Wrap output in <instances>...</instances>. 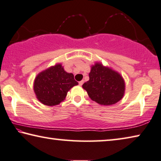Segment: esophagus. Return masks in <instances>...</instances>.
<instances>
[{"mask_svg":"<svg viewBox=\"0 0 161 161\" xmlns=\"http://www.w3.org/2000/svg\"><path fill=\"white\" fill-rule=\"evenodd\" d=\"M83 83H84V80H80V81H79L78 82V84H79V86H82L83 84Z\"/></svg>","mask_w":161,"mask_h":161,"instance_id":"34e87169","label":"esophagus"}]
</instances>
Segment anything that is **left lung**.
<instances>
[{"mask_svg": "<svg viewBox=\"0 0 161 161\" xmlns=\"http://www.w3.org/2000/svg\"><path fill=\"white\" fill-rule=\"evenodd\" d=\"M89 78L83 88L91 99L99 104L113 105L124 96L125 86L122 76L101 63H96L91 67Z\"/></svg>", "mask_w": 161, "mask_h": 161, "instance_id": "8db88e82", "label": "left lung"}]
</instances>
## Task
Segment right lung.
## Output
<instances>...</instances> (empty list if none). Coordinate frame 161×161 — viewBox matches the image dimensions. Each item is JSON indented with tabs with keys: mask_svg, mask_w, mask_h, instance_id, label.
<instances>
[{
	"mask_svg": "<svg viewBox=\"0 0 161 161\" xmlns=\"http://www.w3.org/2000/svg\"><path fill=\"white\" fill-rule=\"evenodd\" d=\"M78 84L73 73L65 71L61 64H56L36 76L33 90L39 101L46 105L53 106L62 102L68 91Z\"/></svg>",
	"mask_w": 161,
	"mask_h": 161,
	"instance_id": "add662e5",
	"label": "right lung"
}]
</instances>
